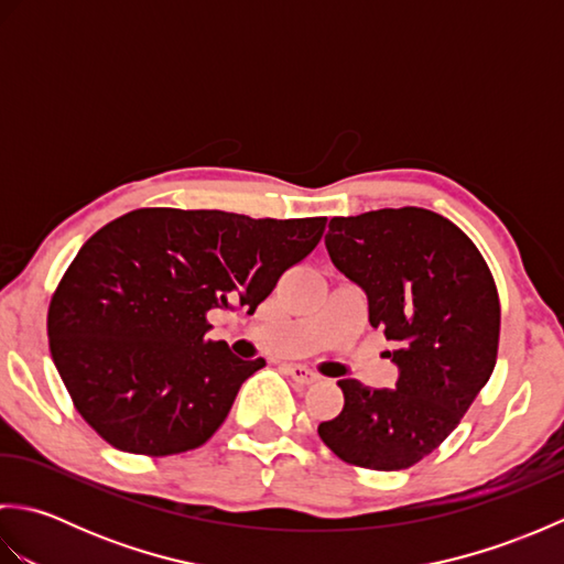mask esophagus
Here are the masks:
<instances>
[{
  "label": "esophagus",
  "instance_id": "esophagus-1",
  "mask_svg": "<svg viewBox=\"0 0 564 564\" xmlns=\"http://www.w3.org/2000/svg\"><path fill=\"white\" fill-rule=\"evenodd\" d=\"M285 373H289L295 382H301V386H313V382L319 380L317 373H313V370H310L307 366H301V364L289 366V368H285Z\"/></svg>",
  "mask_w": 564,
  "mask_h": 564
}]
</instances>
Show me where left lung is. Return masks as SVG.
I'll list each match as a JSON object with an SVG mask.
<instances>
[{"instance_id": "left-lung-1", "label": "left lung", "mask_w": 564, "mask_h": 564, "mask_svg": "<svg viewBox=\"0 0 564 564\" xmlns=\"http://www.w3.org/2000/svg\"><path fill=\"white\" fill-rule=\"evenodd\" d=\"M329 257L368 295V319L398 344L394 390L339 380L344 410L317 434L344 463L404 470L460 424L497 364L501 307L485 257L426 208L332 218Z\"/></svg>"}]
</instances>
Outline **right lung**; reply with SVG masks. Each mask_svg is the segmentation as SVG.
Listing matches in <instances>:
<instances>
[{
    "label": "right lung",
    "instance_id": "obj_1",
    "mask_svg": "<svg viewBox=\"0 0 564 564\" xmlns=\"http://www.w3.org/2000/svg\"><path fill=\"white\" fill-rule=\"evenodd\" d=\"M325 225L178 208H138L104 225L47 307L53 361L84 422L113 448L150 458L203 446L242 382L267 366L206 339L208 313H254Z\"/></svg>",
    "mask_w": 564,
    "mask_h": 564
}]
</instances>
